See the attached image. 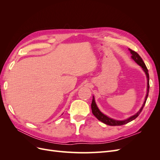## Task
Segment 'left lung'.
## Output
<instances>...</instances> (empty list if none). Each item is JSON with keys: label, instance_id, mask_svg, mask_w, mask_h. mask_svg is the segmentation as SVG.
Masks as SVG:
<instances>
[{"label": "left lung", "instance_id": "obj_1", "mask_svg": "<svg viewBox=\"0 0 160 160\" xmlns=\"http://www.w3.org/2000/svg\"><path fill=\"white\" fill-rule=\"evenodd\" d=\"M131 54H132V59L135 61V62H137V63L140 66L142 67V68L143 69V70L144 71V72H146V76H147V79H148V89H147V94L146 96V98H145V101H144V103L142 105V107L141 108V109H139V111L138 112L135 114L134 115L132 116V117L129 118L128 119H125V120H123V121H118V120H115L113 119H111L109 117H108L107 115H104L103 113H102L100 111V110L99 109V108H98V106L96 105V103L95 101V98L94 97H93V100H92V103H91V109H92V113L95 116L98 120L101 121V122H102L103 123H104L106 125H111V126H116V125H125L126 124L130 122H132L133 119H135V118H137L138 117V115L140 114V113L142 112V111L143 108V107L145 106V104H146V100L148 99V93H149V73H148V70L147 69V67L145 65L144 62L143 61V59H142V57H140L138 53H137L135 51L129 49Z\"/></svg>", "mask_w": 160, "mask_h": 160}]
</instances>
